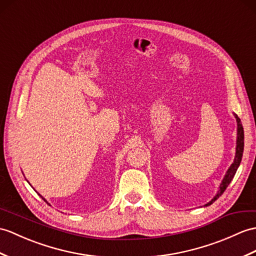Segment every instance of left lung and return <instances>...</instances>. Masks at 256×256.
I'll list each match as a JSON object with an SVG mask.
<instances>
[{
    "mask_svg": "<svg viewBox=\"0 0 256 256\" xmlns=\"http://www.w3.org/2000/svg\"><path fill=\"white\" fill-rule=\"evenodd\" d=\"M236 116V126H238V128H236V157H234V160L232 164L230 166V168L228 169L227 174H226V176H224L222 179V182L220 184V186H219V190L217 194L214 196V198L210 202V203H207L205 206H210L212 205L214 202H215L219 196H222V194L226 191V188H228V186L230 184L231 180L234 179V176L236 174V172L238 170V168H239L240 166V162H241V159H242V155H243V148H244V132H243V126H242V123H241V120L239 118V116H238L236 114H234Z\"/></svg>",
    "mask_w": 256,
    "mask_h": 256,
    "instance_id": "left-lung-1",
    "label": "left lung"
}]
</instances>
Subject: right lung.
<instances>
[{
  "label": "right lung",
  "mask_w": 256,
  "mask_h": 256,
  "mask_svg": "<svg viewBox=\"0 0 256 256\" xmlns=\"http://www.w3.org/2000/svg\"><path fill=\"white\" fill-rule=\"evenodd\" d=\"M40 196H41V195H40ZM41 198H42V200H44V202H46V200H44V198H42V196H41Z\"/></svg>",
  "instance_id": "add662e5"
}]
</instances>
